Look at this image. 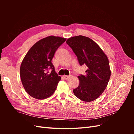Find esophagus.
Instances as JSON below:
<instances>
[{"instance_id":"34e87169","label":"esophagus","mask_w":134,"mask_h":134,"mask_svg":"<svg viewBox=\"0 0 134 134\" xmlns=\"http://www.w3.org/2000/svg\"><path fill=\"white\" fill-rule=\"evenodd\" d=\"M63 77L65 79H68L69 78L70 76L69 75H64Z\"/></svg>"}]
</instances>
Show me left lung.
Wrapping results in <instances>:
<instances>
[{"instance_id": "8db88e82", "label": "left lung", "mask_w": 134, "mask_h": 134, "mask_svg": "<svg viewBox=\"0 0 134 134\" xmlns=\"http://www.w3.org/2000/svg\"><path fill=\"white\" fill-rule=\"evenodd\" d=\"M66 42L76 55L80 65L87 66L86 74L78 76L79 85L73 90L74 95L84 102L96 99L105 90L111 76L107 56L94 41L86 36H74Z\"/></svg>"}]
</instances>
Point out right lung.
I'll list each match as a JSON object with an SVG mask.
<instances>
[{"mask_svg":"<svg viewBox=\"0 0 134 134\" xmlns=\"http://www.w3.org/2000/svg\"><path fill=\"white\" fill-rule=\"evenodd\" d=\"M66 38L50 36L34 44L24 58L20 68L23 86L28 94L44 99L53 94L61 77L51 63L55 52ZM48 69H51L49 74Z\"/></svg>","mask_w":134,"mask_h":134,"instance_id":"right-lung-1","label":"right lung"}]
</instances>
